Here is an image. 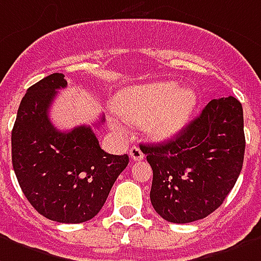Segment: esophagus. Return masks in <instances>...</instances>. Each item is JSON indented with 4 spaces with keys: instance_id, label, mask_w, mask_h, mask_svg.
I'll return each mask as SVG.
<instances>
[{
    "instance_id": "obj_1",
    "label": "esophagus",
    "mask_w": 261,
    "mask_h": 261,
    "mask_svg": "<svg viewBox=\"0 0 261 261\" xmlns=\"http://www.w3.org/2000/svg\"><path fill=\"white\" fill-rule=\"evenodd\" d=\"M128 155H130L131 159L136 160V162L144 159V152H142L138 146H133V148L128 150Z\"/></svg>"
}]
</instances>
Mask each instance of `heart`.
Returning a JSON list of instances; mask_svg holds the SVG:
<instances>
[{"label": "heart", "instance_id": "heart-1", "mask_svg": "<svg viewBox=\"0 0 261 261\" xmlns=\"http://www.w3.org/2000/svg\"><path fill=\"white\" fill-rule=\"evenodd\" d=\"M198 103L191 88H178L175 82H156L121 90L113 109L121 119L141 125L155 141H167L182 130ZM115 128L119 125L112 121Z\"/></svg>", "mask_w": 261, "mask_h": 261}]
</instances>
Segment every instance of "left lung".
<instances>
[{
	"label": "left lung",
	"mask_w": 261,
	"mask_h": 261,
	"mask_svg": "<svg viewBox=\"0 0 261 261\" xmlns=\"http://www.w3.org/2000/svg\"><path fill=\"white\" fill-rule=\"evenodd\" d=\"M141 149L153 170L156 213L177 224L204 219L221 206L242 170V105L233 96L212 99L171 140Z\"/></svg>",
	"instance_id": "8db88e82"
}]
</instances>
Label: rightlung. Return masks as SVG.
Here are the masks:
<instances>
[{
    "instance_id": "right-lung-1",
    "label": "right lung",
    "mask_w": 261,
    "mask_h": 261,
    "mask_svg": "<svg viewBox=\"0 0 261 261\" xmlns=\"http://www.w3.org/2000/svg\"><path fill=\"white\" fill-rule=\"evenodd\" d=\"M67 82L54 73L32 86L17 109L12 130V165L17 182L34 209L58 223L79 224L99 213L127 155L101 149L90 125L61 131L49 120L58 90ZM101 121L96 124L99 127Z\"/></svg>"
}]
</instances>
